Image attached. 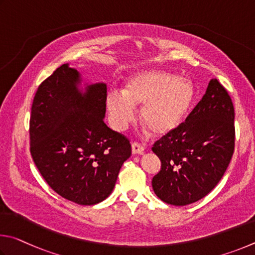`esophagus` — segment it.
I'll return each instance as SVG.
<instances>
[{
    "label": "esophagus",
    "instance_id": "34e87169",
    "mask_svg": "<svg viewBox=\"0 0 255 255\" xmlns=\"http://www.w3.org/2000/svg\"><path fill=\"white\" fill-rule=\"evenodd\" d=\"M144 152V146L141 145L139 143H136V142H134V143H132V153L133 154H142Z\"/></svg>",
    "mask_w": 255,
    "mask_h": 255
}]
</instances>
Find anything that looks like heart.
<instances>
[{
  "instance_id": "1",
  "label": "heart",
  "mask_w": 255,
  "mask_h": 255,
  "mask_svg": "<svg viewBox=\"0 0 255 255\" xmlns=\"http://www.w3.org/2000/svg\"><path fill=\"white\" fill-rule=\"evenodd\" d=\"M194 101L190 80L161 69L142 70L130 77L123 92L112 91L106 107L115 130L123 131L142 106L141 121L152 134L167 135L184 122Z\"/></svg>"
}]
</instances>
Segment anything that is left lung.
Segmentation results:
<instances>
[{
  "label": "left lung",
  "instance_id": "8db88e82",
  "mask_svg": "<svg viewBox=\"0 0 255 255\" xmlns=\"http://www.w3.org/2000/svg\"><path fill=\"white\" fill-rule=\"evenodd\" d=\"M234 106L224 86L211 79L184 123L152 146L161 161L152 188L162 202L185 206L215 188L235 146Z\"/></svg>",
  "mask_w": 255,
  "mask_h": 255
}]
</instances>
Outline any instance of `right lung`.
<instances>
[{
  "mask_svg": "<svg viewBox=\"0 0 255 255\" xmlns=\"http://www.w3.org/2000/svg\"><path fill=\"white\" fill-rule=\"evenodd\" d=\"M80 74L61 65L35 93L30 152L43 179L61 197L95 205L111 195L131 155L127 136L104 123L106 84L79 89Z\"/></svg>",
  "mask_w": 255,
  "mask_h": 255,
  "instance_id": "obj_1",
  "label": "right lung"
}]
</instances>
